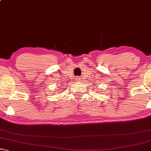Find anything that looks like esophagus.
Masks as SVG:
<instances>
[{
  "label": "esophagus",
  "instance_id": "obj_1",
  "mask_svg": "<svg viewBox=\"0 0 151 151\" xmlns=\"http://www.w3.org/2000/svg\"><path fill=\"white\" fill-rule=\"evenodd\" d=\"M76 80H79V79H76Z\"/></svg>",
  "mask_w": 151,
  "mask_h": 151
}]
</instances>
